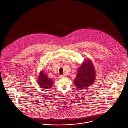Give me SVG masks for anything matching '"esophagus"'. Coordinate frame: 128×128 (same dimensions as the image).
Returning <instances> with one entry per match:
<instances>
[{"label": "esophagus", "mask_w": 128, "mask_h": 128, "mask_svg": "<svg viewBox=\"0 0 128 128\" xmlns=\"http://www.w3.org/2000/svg\"><path fill=\"white\" fill-rule=\"evenodd\" d=\"M66 76L65 75H61L60 76V78H63L65 77Z\"/></svg>", "instance_id": "1"}]
</instances>
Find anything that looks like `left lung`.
Returning a JSON list of instances; mask_svg holds the SVG:
<instances>
[{
    "mask_svg": "<svg viewBox=\"0 0 128 128\" xmlns=\"http://www.w3.org/2000/svg\"><path fill=\"white\" fill-rule=\"evenodd\" d=\"M96 77V72L94 65L91 60L88 58L78 68L74 83L79 90L86 89L93 84Z\"/></svg>",
    "mask_w": 128,
    "mask_h": 128,
    "instance_id": "1",
    "label": "left lung"
}]
</instances>
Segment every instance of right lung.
I'll return each instance as SVG.
<instances>
[{
    "label": "right lung",
    "mask_w": 128,
    "mask_h": 128,
    "mask_svg": "<svg viewBox=\"0 0 128 128\" xmlns=\"http://www.w3.org/2000/svg\"><path fill=\"white\" fill-rule=\"evenodd\" d=\"M38 84L43 89H49L53 84V80L50 79L48 75L44 72L42 70L39 73L38 78Z\"/></svg>",
    "instance_id": "right-lung-1"
}]
</instances>
